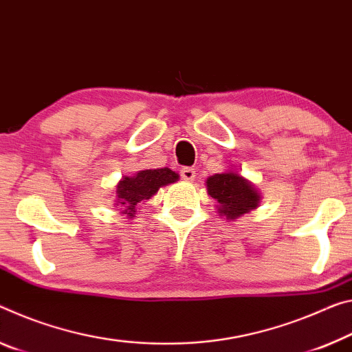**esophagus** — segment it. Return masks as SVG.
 <instances>
[{
	"instance_id": "esophagus-1",
	"label": "esophagus",
	"mask_w": 352,
	"mask_h": 352,
	"mask_svg": "<svg viewBox=\"0 0 352 352\" xmlns=\"http://www.w3.org/2000/svg\"><path fill=\"white\" fill-rule=\"evenodd\" d=\"M180 175L185 182H192L194 177H196V170H194L192 167H183L180 170Z\"/></svg>"
}]
</instances>
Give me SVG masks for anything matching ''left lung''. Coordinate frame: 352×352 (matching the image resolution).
I'll return each mask as SVG.
<instances>
[{
	"label": "left lung",
	"mask_w": 352,
	"mask_h": 352,
	"mask_svg": "<svg viewBox=\"0 0 352 352\" xmlns=\"http://www.w3.org/2000/svg\"><path fill=\"white\" fill-rule=\"evenodd\" d=\"M206 192L216 200L217 213L228 221L249 213L260 206L258 188L236 170H226L206 178Z\"/></svg>",
	"instance_id": "obj_1"
}]
</instances>
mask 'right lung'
<instances>
[{"instance_id":"add662e5","label":"right lung","mask_w":352,"mask_h":352,"mask_svg":"<svg viewBox=\"0 0 352 352\" xmlns=\"http://www.w3.org/2000/svg\"><path fill=\"white\" fill-rule=\"evenodd\" d=\"M178 178L180 175L169 167L139 170L131 177H122L116 185L114 205L120 206L122 214L133 219L136 216L138 204L146 202L158 192L160 188L178 182Z\"/></svg>"}]
</instances>
